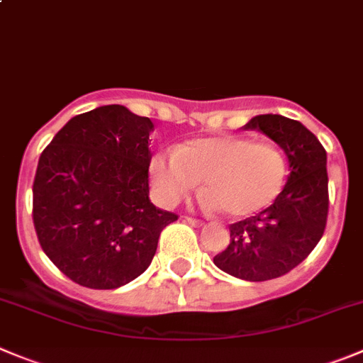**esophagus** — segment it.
Wrapping results in <instances>:
<instances>
[{"label": "esophagus", "mask_w": 363, "mask_h": 363, "mask_svg": "<svg viewBox=\"0 0 363 363\" xmlns=\"http://www.w3.org/2000/svg\"><path fill=\"white\" fill-rule=\"evenodd\" d=\"M186 222H188V223H191L193 228H201L202 223H204V222H202V220H199V218H193V216H186Z\"/></svg>", "instance_id": "34e87169"}]
</instances>
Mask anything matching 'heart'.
<instances>
[{"label":"heart","instance_id":"heart-1","mask_svg":"<svg viewBox=\"0 0 363 363\" xmlns=\"http://www.w3.org/2000/svg\"><path fill=\"white\" fill-rule=\"evenodd\" d=\"M289 162L277 145L247 135L195 138L152 157L150 181L159 201L177 204L204 177L208 202L231 216H250L276 202Z\"/></svg>","mask_w":363,"mask_h":363}]
</instances>
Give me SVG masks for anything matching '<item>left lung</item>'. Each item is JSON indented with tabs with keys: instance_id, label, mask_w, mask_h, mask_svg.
Here are the masks:
<instances>
[{
	"instance_id": "obj_1",
	"label": "left lung",
	"mask_w": 363,
	"mask_h": 363,
	"mask_svg": "<svg viewBox=\"0 0 363 363\" xmlns=\"http://www.w3.org/2000/svg\"><path fill=\"white\" fill-rule=\"evenodd\" d=\"M243 128L276 141L290 175L272 206L229 225L231 242L213 262L240 279L267 281L296 269L323 238L330 208L326 150L303 123L279 114L256 116Z\"/></svg>"
}]
</instances>
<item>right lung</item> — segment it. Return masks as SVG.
I'll return each mask as SVG.
<instances>
[{
  "instance_id": "right-lung-1",
  "label": "right lung",
  "mask_w": 363,
  "mask_h": 363,
  "mask_svg": "<svg viewBox=\"0 0 363 363\" xmlns=\"http://www.w3.org/2000/svg\"><path fill=\"white\" fill-rule=\"evenodd\" d=\"M150 118L104 105L71 118L44 148L33 179V225L74 283L113 290L148 269L175 213L148 199Z\"/></svg>"
}]
</instances>
